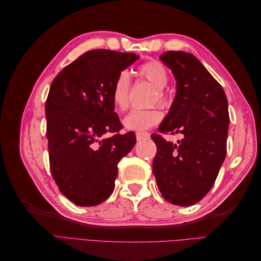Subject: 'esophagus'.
<instances>
[{"label": "esophagus", "instance_id": "esophagus-1", "mask_svg": "<svg viewBox=\"0 0 261 261\" xmlns=\"http://www.w3.org/2000/svg\"><path fill=\"white\" fill-rule=\"evenodd\" d=\"M149 137H150V134L149 133H143V132L136 133V139H137V141L148 139Z\"/></svg>", "mask_w": 261, "mask_h": 261}]
</instances>
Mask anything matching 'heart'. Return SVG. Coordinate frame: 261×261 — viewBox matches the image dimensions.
<instances>
[{"label": "heart", "mask_w": 261, "mask_h": 261, "mask_svg": "<svg viewBox=\"0 0 261 261\" xmlns=\"http://www.w3.org/2000/svg\"><path fill=\"white\" fill-rule=\"evenodd\" d=\"M140 76L151 83L158 89V101L161 105L167 103V96L162 90L169 83V75L167 69L156 61H149L138 67ZM130 81L126 72L118 74L111 88V100L113 106L124 111L128 108V92ZM162 114L158 109L148 110H133L123 118V125L127 130L143 132L149 129L161 121Z\"/></svg>", "instance_id": "obj_1"}]
</instances>
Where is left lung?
Listing matches in <instances>:
<instances>
[{"label": "left lung", "instance_id": "1", "mask_svg": "<svg viewBox=\"0 0 261 261\" xmlns=\"http://www.w3.org/2000/svg\"><path fill=\"white\" fill-rule=\"evenodd\" d=\"M160 60L176 81V94L160 133L181 134L177 144L159 135L152 172L165 200L187 207L201 200L216 181L226 154L228 107L225 92L200 61L183 51Z\"/></svg>", "mask_w": 261, "mask_h": 261}]
</instances>
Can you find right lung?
Segmentation results:
<instances>
[{
    "instance_id": "1",
    "label": "right lung",
    "mask_w": 261,
    "mask_h": 261,
    "mask_svg": "<svg viewBox=\"0 0 261 261\" xmlns=\"http://www.w3.org/2000/svg\"><path fill=\"white\" fill-rule=\"evenodd\" d=\"M139 59L135 53L97 49L84 53L54 78L45 102L50 168L60 192L81 207L112 194L117 163L136 144L122 128L111 100L121 72Z\"/></svg>"
}]
</instances>
